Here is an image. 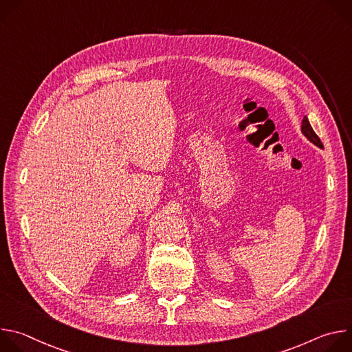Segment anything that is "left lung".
<instances>
[{
  "label": "left lung",
  "mask_w": 352,
  "mask_h": 352,
  "mask_svg": "<svg viewBox=\"0 0 352 352\" xmlns=\"http://www.w3.org/2000/svg\"><path fill=\"white\" fill-rule=\"evenodd\" d=\"M300 131H302V133L308 138L309 142H312L314 144H316V146H319V147L323 148V143L320 142V139H319V136L315 133V131L312 129V126H311L309 120L307 118V116H305L304 120H302V125H300Z\"/></svg>",
  "instance_id": "left-lung-1"
}]
</instances>
